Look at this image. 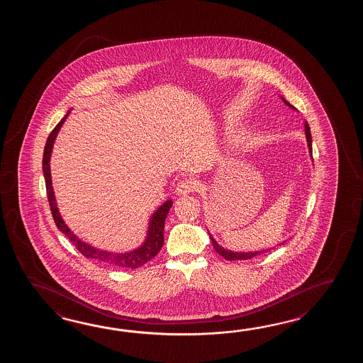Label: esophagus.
Here are the masks:
<instances>
[{
    "label": "esophagus",
    "instance_id": "1",
    "mask_svg": "<svg viewBox=\"0 0 363 363\" xmlns=\"http://www.w3.org/2000/svg\"><path fill=\"white\" fill-rule=\"evenodd\" d=\"M196 189H197L196 182L191 178H184L179 182L175 192H177V194H179V196H182V194H188V193L194 192Z\"/></svg>",
    "mask_w": 363,
    "mask_h": 363
}]
</instances>
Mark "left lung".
Wrapping results in <instances>:
<instances>
[{"label":"left lung","instance_id":"8db88e82","mask_svg":"<svg viewBox=\"0 0 363 363\" xmlns=\"http://www.w3.org/2000/svg\"><path fill=\"white\" fill-rule=\"evenodd\" d=\"M281 100L286 102V105H288L289 108H296L294 106H292L288 101L284 100V99H281ZM305 133H306V140H308V150H310V155L313 157L311 155V133H310V127H308V122L305 123ZM210 236V240H211V244H213V247L216 249V253L218 255H222L223 258H225L227 261H242V259H250V258H253L255 255H264V253H267V252H270L271 249H262V250H258V252H249V253H236V252H231V250H227V249H224V247H220L218 242H216L214 238L211 236V235H208Z\"/></svg>","mask_w":363,"mask_h":363}]
</instances>
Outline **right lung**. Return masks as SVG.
<instances>
[{"label":"right lung","mask_w":363,"mask_h":363,"mask_svg":"<svg viewBox=\"0 0 363 363\" xmlns=\"http://www.w3.org/2000/svg\"><path fill=\"white\" fill-rule=\"evenodd\" d=\"M67 116H69V113L62 118L61 122L55 125L53 131L50 132L47 144H45V149H44V155H43V171H44V178H45V185H47L48 201H49V206H50V211H52V216L55 219V225L58 227V230L62 233H65L67 236V239L74 244V247H77L82 255H84L85 258H89L93 261L108 264L113 267H118V269H124V270L138 269L140 266L149 262L152 258H155V255H158V252L161 250L163 245L164 220L169 214V210L172 206V201H166L163 205L157 208V211L150 218L147 240L144 241V244L141 247L132 250V252H128V253L104 252V250L91 247V245L85 244L84 241L77 239V236L69 231V227L63 222L58 208H57L55 192H53V186H52V178H50V164H49L55 138L61 130L62 124L65 123Z\"/></svg>","instance_id":"right-lung-1"}]
</instances>
